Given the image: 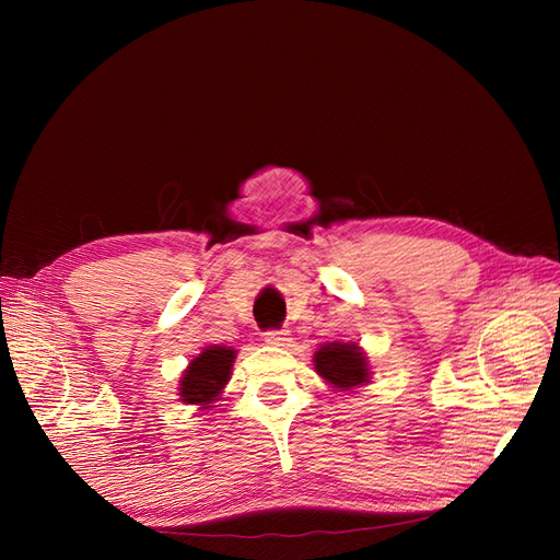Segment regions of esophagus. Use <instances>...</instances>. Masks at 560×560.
Masks as SVG:
<instances>
[{
  "label": "esophagus",
  "instance_id": "obj_1",
  "mask_svg": "<svg viewBox=\"0 0 560 560\" xmlns=\"http://www.w3.org/2000/svg\"><path fill=\"white\" fill-rule=\"evenodd\" d=\"M264 341H266L268 346L287 348V346L292 343V338H290V331H287V329H273V331H266V334H264Z\"/></svg>",
  "mask_w": 560,
  "mask_h": 560
}]
</instances>
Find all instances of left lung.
<instances>
[{
  "label": "left lung",
  "mask_w": 560,
  "mask_h": 560,
  "mask_svg": "<svg viewBox=\"0 0 560 560\" xmlns=\"http://www.w3.org/2000/svg\"><path fill=\"white\" fill-rule=\"evenodd\" d=\"M317 376L331 385L336 393H354L371 383L369 354L352 341H331L319 346L313 354Z\"/></svg>",
  "instance_id": "8db88e82"
}]
</instances>
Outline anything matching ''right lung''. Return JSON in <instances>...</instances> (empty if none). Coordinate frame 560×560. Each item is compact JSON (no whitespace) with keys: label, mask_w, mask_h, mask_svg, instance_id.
<instances>
[{"label":"right lung","mask_w":560,"mask_h":560,"mask_svg":"<svg viewBox=\"0 0 560 560\" xmlns=\"http://www.w3.org/2000/svg\"><path fill=\"white\" fill-rule=\"evenodd\" d=\"M238 350L231 346H206L202 352L182 371L177 395L182 404L196 406L198 411H212L222 399L226 383L231 381L233 362Z\"/></svg>","instance_id":"1"}]
</instances>
